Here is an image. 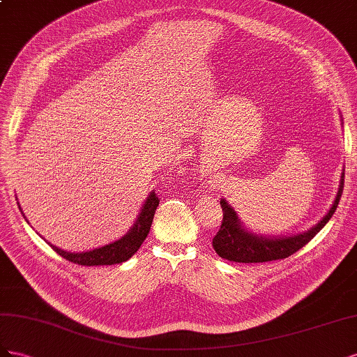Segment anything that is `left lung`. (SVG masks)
<instances>
[{"label":"left lung","mask_w":357,"mask_h":357,"mask_svg":"<svg viewBox=\"0 0 357 357\" xmlns=\"http://www.w3.org/2000/svg\"><path fill=\"white\" fill-rule=\"evenodd\" d=\"M344 188V172L341 173V182L333 200V205L326 215L312 226L310 230L290 236H261L256 235L243 227L239 221L235 209L229 203L221 199L220 205L222 208V224L218 233L212 239V247L221 259L236 263H263L286 259L291 254L299 251L302 247L317 235V233L328 224L338 208V203Z\"/></svg>","instance_id":"8db88e82"}]
</instances>
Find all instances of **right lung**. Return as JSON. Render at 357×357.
Here are the masks:
<instances>
[{
  "mask_svg": "<svg viewBox=\"0 0 357 357\" xmlns=\"http://www.w3.org/2000/svg\"><path fill=\"white\" fill-rule=\"evenodd\" d=\"M158 203L160 200L155 192L154 191L149 192V196L145 200L144 206H142V211L139 213L136 222L133 224V227L127 231V235H124L115 242L107 243L105 247H100L85 252H70L52 245V243L49 242L47 243L52 247L54 251L59 254L61 257H64L71 263L82 264V266H103V264H116V263L127 261L135 252H137L142 243H144V241L146 239Z\"/></svg>",
  "mask_w": 357,
  "mask_h": 357,
  "instance_id": "add662e5",
  "label": "right lung"
}]
</instances>
